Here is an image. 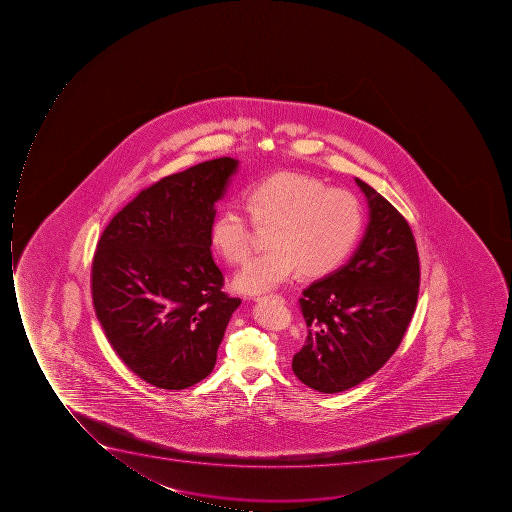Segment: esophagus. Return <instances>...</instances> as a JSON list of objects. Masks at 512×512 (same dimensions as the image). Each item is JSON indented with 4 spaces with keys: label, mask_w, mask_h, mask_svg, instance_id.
I'll use <instances>...</instances> for the list:
<instances>
[{
    "label": "esophagus",
    "mask_w": 512,
    "mask_h": 512,
    "mask_svg": "<svg viewBox=\"0 0 512 512\" xmlns=\"http://www.w3.org/2000/svg\"><path fill=\"white\" fill-rule=\"evenodd\" d=\"M256 301H274V302H285V299H283V296H280V294H269V296H261V298H256Z\"/></svg>",
    "instance_id": "obj_1"
}]
</instances>
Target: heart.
Returning a JSON list of instances; mask_svg holds the SVG:
<instances>
[{"label":"heart","mask_w":512,"mask_h":512,"mask_svg":"<svg viewBox=\"0 0 512 512\" xmlns=\"http://www.w3.org/2000/svg\"><path fill=\"white\" fill-rule=\"evenodd\" d=\"M245 208L259 229H270V250L246 262L234 280L240 293L261 294L286 282L296 269L323 277L338 269L362 234L363 213L352 192L326 187L307 174L283 171L245 190ZM210 242L230 264L251 251V227L242 211L222 206L211 222Z\"/></svg>","instance_id":"b5f03b06"}]
</instances>
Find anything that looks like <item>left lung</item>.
I'll use <instances>...</instances> for the list:
<instances>
[{
	"instance_id": "left-lung-1",
	"label": "left lung",
	"mask_w": 512,
	"mask_h": 512,
	"mask_svg": "<svg viewBox=\"0 0 512 512\" xmlns=\"http://www.w3.org/2000/svg\"><path fill=\"white\" fill-rule=\"evenodd\" d=\"M355 182L370 208L362 242L347 264L299 299L307 338L291 367L323 394L347 391L383 368L418 302V250L407 219L373 187Z\"/></svg>"
}]
</instances>
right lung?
<instances>
[{
	"label": "right lung",
	"mask_w": 512,
	"mask_h": 512,
	"mask_svg": "<svg viewBox=\"0 0 512 512\" xmlns=\"http://www.w3.org/2000/svg\"><path fill=\"white\" fill-rule=\"evenodd\" d=\"M237 168L222 157L160 179L115 214L97 243V320L126 367L158 389L181 391L210 375L242 304L222 291L210 242L214 205Z\"/></svg>",
	"instance_id": "add662e5"
}]
</instances>
